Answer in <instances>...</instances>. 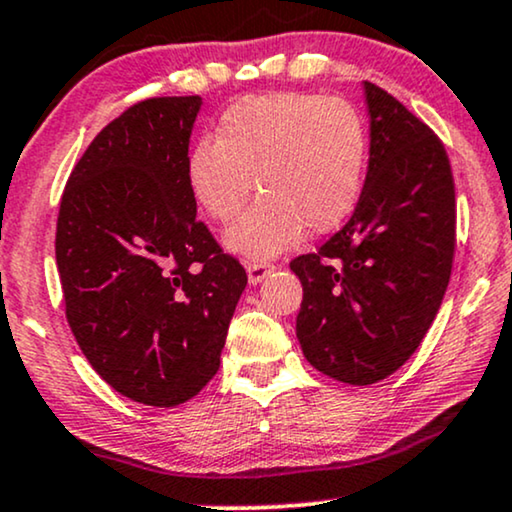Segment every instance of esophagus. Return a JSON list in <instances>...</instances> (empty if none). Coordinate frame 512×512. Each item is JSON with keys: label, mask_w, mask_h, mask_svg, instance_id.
Listing matches in <instances>:
<instances>
[{"label": "esophagus", "mask_w": 512, "mask_h": 512, "mask_svg": "<svg viewBox=\"0 0 512 512\" xmlns=\"http://www.w3.org/2000/svg\"><path fill=\"white\" fill-rule=\"evenodd\" d=\"M272 270H275V265H270V263H263V261L247 263V277H249V284H251V286L261 284L263 279L268 277Z\"/></svg>", "instance_id": "esophagus-1"}]
</instances>
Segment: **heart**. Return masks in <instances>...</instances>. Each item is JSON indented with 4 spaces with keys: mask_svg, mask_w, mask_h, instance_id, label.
Masks as SVG:
<instances>
[{
    "mask_svg": "<svg viewBox=\"0 0 512 512\" xmlns=\"http://www.w3.org/2000/svg\"><path fill=\"white\" fill-rule=\"evenodd\" d=\"M368 167V130L349 102L319 95L244 97L188 153L186 179L209 219H235L254 193L263 195L223 235L244 258L291 249L307 228H340L361 198Z\"/></svg>",
    "mask_w": 512,
    "mask_h": 512,
    "instance_id": "heart-1",
    "label": "heart"
}]
</instances>
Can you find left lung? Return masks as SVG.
<instances>
[{"mask_svg":"<svg viewBox=\"0 0 512 512\" xmlns=\"http://www.w3.org/2000/svg\"><path fill=\"white\" fill-rule=\"evenodd\" d=\"M370 149L361 198L340 233L291 270L296 335L321 373L366 387L415 354L443 303L454 256V184L438 137L363 83Z\"/></svg>","mask_w":512,"mask_h":512,"instance_id":"1","label":"left lung"}]
</instances>
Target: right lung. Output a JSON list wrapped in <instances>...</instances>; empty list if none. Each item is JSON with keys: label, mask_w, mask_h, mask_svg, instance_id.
<instances>
[{"label": "right lung", "mask_w": 512, "mask_h": 512, "mask_svg": "<svg viewBox=\"0 0 512 512\" xmlns=\"http://www.w3.org/2000/svg\"><path fill=\"white\" fill-rule=\"evenodd\" d=\"M202 97H156L93 139L60 202L55 261L90 366L130 401L174 408L216 375L247 272L188 188Z\"/></svg>", "instance_id": "1"}]
</instances>
